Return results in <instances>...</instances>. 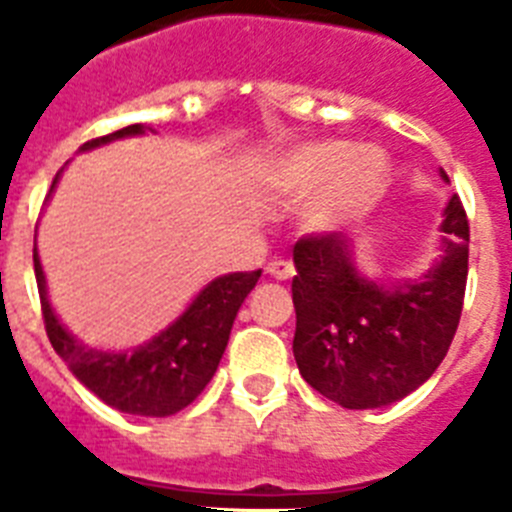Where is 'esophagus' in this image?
<instances>
[{"instance_id":"obj_1","label":"esophagus","mask_w":512,"mask_h":512,"mask_svg":"<svg viewBox=\"0 0 512 512\" xmlns=\"http://www.w3.org/2000/svg\"><path fill=\"white\" fill-rule=\"evenodd\" d=\"M266 271H269L274 279H279V282H287V279H292L297 274L295 264H292V261H284V259L271 261V264L266 266Z\"/></svg>"}]
</instances>
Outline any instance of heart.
<instances>
[{
	"instance_id": "obj_1",
	"label": "heart",
	"mask_w": 512,
	"mask_h": 512,
	"mask_svg": "<svg viewBox=\"0 0 512 512\" xmlns=\"http://www.w3.org/2000/svg\"><path fill=\"white\" fill-rule=\"evenodd\" d=\"M271 187L292 197L315 192L310 220L333 228L354 220L372 205L387 176V161L377 148H354L343 140L302 143L269 164Z\"/></svg>"
}]
</instances>
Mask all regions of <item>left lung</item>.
Masks as SVG:
<instances>
[{
    "label": "left lung",
    "instance_id": "8db88e82",
    "mask_svg": "<svg viewBox=\"0 0 512 512\" xmlns=\"http://www.w3.org/2000/svg\"><path fill=\"white\" fill-rule=\"evenodd\" d=\"M443 259L425 279L382 289L356 274L338 233L295 243L297 366L312 390L348 410L382 408L418 390L459 328L469 271V220L451 197Z\"/></svg>",
    "mask_w": 512,
    "mask_h": 512
}]
</instances>
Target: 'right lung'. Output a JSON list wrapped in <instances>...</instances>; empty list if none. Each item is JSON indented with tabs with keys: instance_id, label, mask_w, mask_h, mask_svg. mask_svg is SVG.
<instances>
[{
	"instance_id": "right-lung-1",
	"label": "right lung",
	"mask_w": 512,
	"mask_h": 512,
	"mask_svg": "<svg viewBox=\"0 0 512 512\" xmlns=\"http://www.w3.org/2000/svg\"><path fill=\"white\" fill-rule=\"evenodd\" d=\"M140 133L143 125H128L102 138L87 140L81 148H94L107 140ZM56 182L58 174L53 179V184ZM33 264L45 333L51 338L56 354L69 364L74 377L110 408L133 415H151V418L179 413L202 395L223 359L235 315L261 277V269H256L215 279L202 289L182 318L169 325L161 336L153 338L148 346L135 348L133 354H102L81 346L58 323L45 297V277L38 251H33Z\"/></svg>"
}]
</instances>
